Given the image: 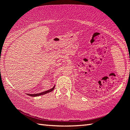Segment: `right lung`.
<instances>
[{"mask_svg": "<svg viewBox=\"0 0 130 130\" xmlns=\"http://www.w3.org/2000/svg\"><path fill=\"white\" fill-rule=\"evenodd\" d=\"M55 88V85L52 88H51L49 90H47V91H44L43 92H41V93H36V94H27V95L28 96H32V97H36V96H41V95H43V94H46V93H49V92H52V91H53L54 89Z\"/></svg>", "mask_w": 130, "mask_h": 130, "instance_id": "obj_1", "label": "right lung"}]
</instances>
